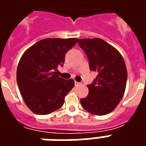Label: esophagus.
Masks as SVG:
<instances>
[{
  "label": "esophagus",
  "mask_w": 146,
  "mask_h": 146,
  "mask_svg": "<svg viewBox=\"0 0 146 146\" xmlns=\"http://www.w3.org/2000/svg\"><path fill=\"white\" fill-rule=\"evenodd\" d=\"M78 85H80V83L79 82H76V81H75V86H78Z\"/></svg>",
  "instance_id": "34e87169"
}]
</instances>
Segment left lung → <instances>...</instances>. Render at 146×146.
Listing matches in <instances>:
<instances>
[{
    "label": "left lung",
    "instance_id": "1",
    "mask_svg": "<svg viewBox=\"0 0 146 146\" xmlns=\"http://www.w3.org/2000/svg\"><path fill=\"white\" fill-rule=\"evenodd\" d=\"M77 43L88 56L90 70L98 73L88 85V95L80 99V104L94 115H106L119 104L125 92V62L119 51L102 39H79Z\"/></svg>",
    "mask_w": 146,
    "mask_h": 146
}]
</instances>
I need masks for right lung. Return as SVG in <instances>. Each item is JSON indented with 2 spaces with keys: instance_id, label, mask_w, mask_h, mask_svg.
Returning <instances> with one entry per match:
<instances>
[{
  "instance_id": "right-lung-1",
  "label": "right lung",
  "mask_w": 146,
  "mask_h": 146,
  "mask_svg": "<svg viewBox=\"0 0 146 146\" xmlns=\"http://www.w3.org/2000/svg\"><path fill=\"white\" fill-rule=\"evenodd\" d=\"M77 38H47L27 49L17 68V84L25 103L38 115L53 113L62 106L65 96L74 87L73 79L57 75L65 56Z\"/></svg>"
}]
</instances>
